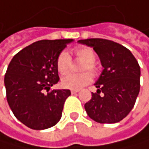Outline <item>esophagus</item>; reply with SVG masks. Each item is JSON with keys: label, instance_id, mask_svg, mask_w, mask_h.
<instances>
[{"label": "esophagus", "instance_id": "esophagus-1", "mask_svg": "<svg viewBox=\"0 0 149 149\" xmlns=\"http://www.w3.org/2000/svg\"><path fill=\"white\" fill-rule=\"evenodd\" d=\"M70 92H71V93H79V90H71Z\"/></svg>", "mask_w": 149, "mask_h": 149}]
</instances>
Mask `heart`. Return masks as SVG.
<instances>
[{"instance_id": "obj_1", "label": "heart", "mask_w": 149, "mask_h": 149, "mask_svg": "<svg viewBox=\"0 0 149 149\" xmlns=\"http://www.w3.org/2000/svg\"><path fill=\"white\" fill-rule=\"evenodd\" d=\"M73 52L77 58L84 62L81 70L86 71L89 70L92 74H96L97 72V67L93 63L95 61V53L94 51L88 47H79L73 49ZM71 64V57L69 55V53L66 51L62 52L58 56L57 59V70L60 73L65 74L69 71ZM92 80L91 74L88 72H83L80 74H72L69 73L64 75L62 78V85L63 87L68 89H73V90H79L85 86L88 85Z\"/></svg>"}]
</instances>
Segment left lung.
Segmentation results:
<instances>
[{"label": "left lung", "instance_id": "8db88e82", "mask_svg": "<svg viewBox=\"0 0 149 149\" xmlns=\"http://www.w3.org/2000/svg\"><path fill=\"white\" fill-rule=\"evenodd\" d=\"M78 42L93 47L103 67L94 83L97 91L85 104L88 116L101 124L121 121L133 108L140 92L139 63L129 49L112 40L87 39Z\"/></svg>", "mask_w": 149, "mask_h": 149}]
</instances>
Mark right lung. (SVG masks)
Segmentation results:
<instances>
[{"label":"right lung","instance_id":"right-lung-1","mask_svg":"<svg viewBox=\"0 0 149 149\" xmlns=\"http://www.w3.org/2000/svg\"><path fill=\"white\" fill-rule=\"evenodd\" d=\"M74 40H43L23 48L10 61L4 78L7 101L16 118L27 127L44 130L62 118L68 89L51 86L59 81L57 59Z\"/></svg>","mask_w":149,"mask_h":149}]
</instances>
